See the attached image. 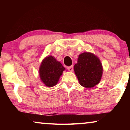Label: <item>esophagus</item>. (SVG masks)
Segmentation results:
<instances>
[{"label": "esophagus", "instance_id": "1", "mask_svg": "<svg viewBox=\"0 0 130 130\" xmlns=\"http://www.w3.org/2000/svg\"><path fill=\"white\" fill-rule=\"evenodd\" d=\"M67 70L69 71H70V72H73V66H68L67 67Z\"/></svg>", "mask_w": 130, "mask_h": 130}]
</instances>
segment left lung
<instances>
[{"instance_id":"1","label":"left lung","mask_w":130,"mask_h":130,"mask_svg":"<svg viewBox=\"0 0 130 130\" xmlns=\"http://www.w3.org/2000/svg\"><path fill=\"white\" fill-rule=\"evenodd\" d=\"M74 70L80 84L86 88L99 83L102 75V66L96 56L90 53L80 54Z\"/></svg>"}]
</instances>
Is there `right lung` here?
Instances as JSON below:
<instances>
[{"label": "right lung", "instance_id": "right-lung-1", "mask_svg": "<svg viewBox=\"0 0 130 130\" xmlns=\"http://www.w3.org/2000/svg\"><path fill=\"white\" fill-rule=\"evenodd\" d=\"M64 70V67L56 58L48 56L42 61L40 67V78L47 86H54Z\"/></svg>", "mask_w": 130, "mask_h": 130}]
</instances>
